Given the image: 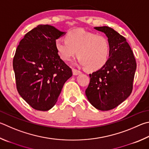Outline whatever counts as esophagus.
Listing matches in <instances>:
<instances>
[{
  "instance_id": "34e87169",
  "label": "esophagus",
  "mask_w": 149,
  "mask_h": 149,
  "mask_svg": "<svg viewBox=\"0 0 149 149\" xmlns=\"http://www.w3.org/2000/svg\"><path fill=\"white\" fill-rule=\"evenodd\" d=\"M72 72H73V74H74V75H79L80 74H81V72L79 71V70H77V69H74V68L72 69Z\"/></svg>"
}]
</instances>
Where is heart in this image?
I'll return each mask as SVG.
<instances>
[{
  "label": "heart",
  "instance_id": "obj_1",
  "mask_svg": "<svg viewBox=\"0 0 149 149\" xmlns=\"http://www.w3.org/2000/svg\"><path fill=\"white\" fill-rule=\"evenodd\" d=\"M55 47L60 58L64 61H70L77 51L79 64L90 71L104 67L110 55V45L106 36L83 30L68 32L66 40L58 38L55 40Z\"/></svg>",
  "mask_w": 149,
  "mask_h": 149
}]
</instances>
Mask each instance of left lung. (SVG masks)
<instances>
[{
	"instance_id": "8db88e82",
	"label": "left lung",
	"mask_w": 149,
	"mask_h": 149,
	"mask_svg": "<svg viewBox=\"0 0 149 149\" xmlns=\"http://www.w3.org/2000/svg\"><path fill=\"white\" fill-rule=\"evenodd\" d=\"M104 32L110 45L107 63L89 74L91 80L85 91L89 102L101 111L113 109L130 95L136 70L133 51L126 39L109 26H97Z\"/></svg>"
}]
</instances>
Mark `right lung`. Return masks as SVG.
<instances>
[{
  "mask_svg": "<svg viewBox=\"0 0 149 149\" xmlns=\"http://www.w3.org/2000/svg\"><path fill=\"white\" fill-rule=\"evenodd\" d=\"M63 34L53 26L40 25L24 36L15 51L13 68L16 87L34 109H51L72 75L55 47V40Z\"/></svg>",
  "mask_w": 149,
  "mask_h": 149,
  "instance_id": "right-lung-1",
  "label": "right lung"
}]
</instances>
